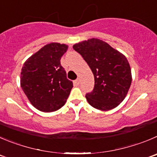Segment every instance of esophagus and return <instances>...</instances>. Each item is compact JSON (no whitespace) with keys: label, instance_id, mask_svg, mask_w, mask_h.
I'll use <instances>...</instances> for the list:
<instances>
[{"label":"esophagus","instance_id":"obj_1","mask_svg":"<svg viewBox=\"0 0 157 157\" xmlns=\"http://www.w3.org/2000/svg\"><path fill=\"white\" fill-rule=\"evenodd\" d=\"M79 83H80L79 78H77V79L75 80V81H74L75 86H78V85H79Z\"/></svg>","mask_w":157,"mask_h":157}]
</instances>
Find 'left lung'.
Wrapping results in <instances>:
<instances>
[{
	"label": "left lung",
	"instance_id": "left-lung-1",
	"mask_svg": "<svg viewBox=\"0 0 157 157\" xmlns=\"http://www.w3.org/2000/svg\"><path fill=\"white\" fill-rule=\"evenodd\" d=\"M73 48L82 56L94 75L93 90L86 95L89 105L102 111L118 106L132 82L130 65L126 56L98 38L77 43Z\"/></svg>",
	"mask_w": 157,
	"mask_h": 157
}]
</instances>
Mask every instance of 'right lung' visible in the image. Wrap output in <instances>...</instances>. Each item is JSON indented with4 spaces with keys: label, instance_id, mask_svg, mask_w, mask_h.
Here are the masks:
<instances>
[{
    "label": "right lung",
    "instance_id": "1",
    "mask_svg": "<svg viewBox=\"0 0 157 157\" xmlns=\"http://www.w3.org/2000/svg\"><path fill=\"white\" fill-rule=\"evenodd\" d=\"M68 45L50 43L24 63L21 87L32 105L44 113L56 111L65 105L73 87L61 65Z\"/></svg>",
    "mask_w": 157,
    "mask_h": 157
}]
</instances>
